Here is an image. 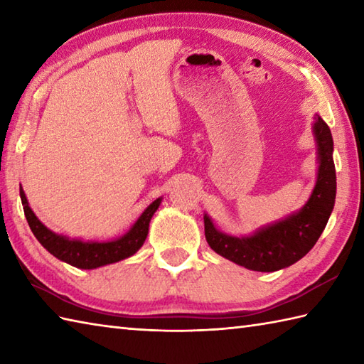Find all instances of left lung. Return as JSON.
Returning <instances> with one entry per match:
<instances>
[{"mask_svg": "<svg viewBox=\"0 0 364 364\" xmlns=\"http://www.w3.org/2000/svg\"><path fill=\"white\" fill-rule=\"evenodd\" d=\"M313 136L318 150V176L308 202L299 211L247 236L223 233L205 213V236L215 253L245 269L275 272L289 267L313 249L327 225L336 198L333 137L318 114L314 115Z\"/></svg>", "mask_w": 364, "mask_h": 364, "instance_id": "8db88e82", "label": "left lung"}]
</instances>
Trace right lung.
Wrapping results in <instances>:
<instances>
[{"mask_svg":"<svg viewBox=\"0 0 364 364\" xmlns=\"http://www.w3.org/2000/svg\"><path fill=\"white\" fill-rule=\"evenodd\" d=\"M20 197L29 228L37 237V241L41 242L53 257H56L58 259L78 269H97L133 257V255L144 245L146 235H149L150 220L162 202V197L151 202L145 208L144 213L139 215L137 220L131 225L127 233L120 237L109 239V241H82V239L78 237L75 239L54 233L50 228H46L43 223L37 219L34 211L31 210L25 191L21 188Z\"/></svg>","mask_w":364,"mask_h":364,"instance_id":"add662e5","label":"right lung"}]
</instances>
